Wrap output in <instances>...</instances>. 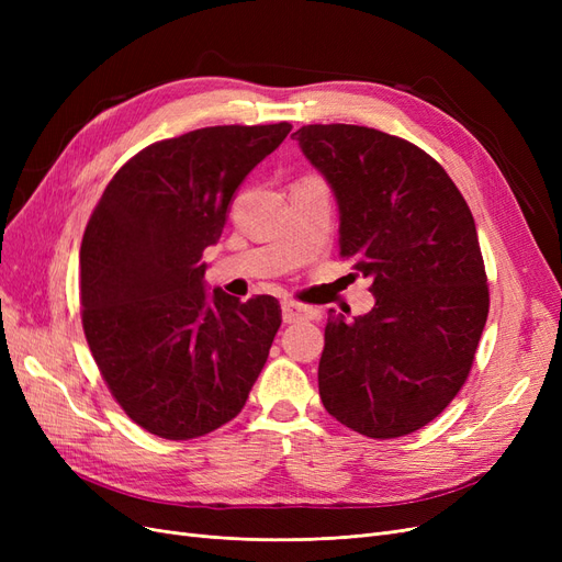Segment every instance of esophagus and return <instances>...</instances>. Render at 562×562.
Segmentation results:
<instances>
[{
  "label": "esophagus",
  "mask_w": 562,
  "mask_h": 562,
  "mask_svg": "<svg viewBox=\"0 0 562 562\" xmlns=\"http://www.w3.org/2000/svg\"><path fill=\"white\" fill-rule=\"evenodd\" d=\"M281 312H283V323L314 321L318 316V310L307 307V304H297V302H283L281 304Z\"/></svg>",
  "instance_id": "obj_1"
}]
</instances>
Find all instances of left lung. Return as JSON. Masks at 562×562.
<instances>
[{"mask_svg": "<svg viewBox=\"0 0 562 562\" xmlns=\"http://www.w3.org/2000/svg\"><path fill=\"white\" fill-rule=\"evenodd\" d=\"M293 138L335 194L339 255L375 295L353 321L328 312L323 407L368 438L413 434L467 382L487 321L473 215L443 166L396 135L312 124Z\"/></svg>", "mask_w": 562, "mask_h": 562, "instance_id": "8db88e82", "label": "left lung"}]
</instances>
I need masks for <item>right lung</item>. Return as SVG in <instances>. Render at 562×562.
<instances>
[{"instance_id": "right-lung-1", "label": "right lung", "mask_w": 562, "mask_h": 562, "mask_svg": "<svg viewBox=\"0 0 562 562\" xmlns=\"http://www.w3.org/2000/svg\"><path fill=\"white\" fill-rule=\"evenodd\" d=\"M291 124L209 126L145 147L100 196L83 232L81 323L124 413L159 438L206 436L241 413L281 326L279 300L206 293L244 178Z\"/></svg>"}]
</instances>
